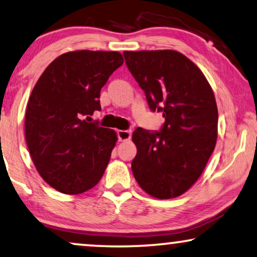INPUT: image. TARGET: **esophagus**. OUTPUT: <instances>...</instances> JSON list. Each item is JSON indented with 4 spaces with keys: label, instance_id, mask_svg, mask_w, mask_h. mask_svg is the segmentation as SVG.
Wrapping results in <instances>:
<instances>
[{
    "label": "esophagus",
    "instance_id": "obj_1",
    "mask_svg": "<svg viewBox=\"0 0 257 257\" xmlns=\"http://www.w3.org/2000/svg\"><path fill=\"white\" fill-rule=\"evenodd\" d=\"M118 139L120 141H127L131 139V135L132 132L131 131H126V130H120V131H118Z\"/></svg>",
    "mask_w": 257,
    "mask_h": 257
}]
</instances>
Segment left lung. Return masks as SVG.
Segmentation results:
<instances>
[{"label": "left lung", "instance_id": "left-lung-1", "mask_svg": "<svg viewBox=\"0 0 257 257\" xmlns=\"http://www.w3.org/2000/svg\"><path fill=\"white\" fill-rule=\"evenodd\" d=\"M124 57L151 110L162 111L166 119L160 132H133V176L154 198H176L196 183L214 151L213 90L202 70L177 51H125Z\"/></svg>", "mask_w": 257, "mask_h": 257}]
</instances>
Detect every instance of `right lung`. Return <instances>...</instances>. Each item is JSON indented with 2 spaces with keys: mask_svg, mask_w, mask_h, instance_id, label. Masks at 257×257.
<instances>
[{
  "mask_svg": "<svg viewBox=\"0 0 257 257\" xmlns=\"http://www.w3.org/2000/svg\"><path fill=\"white\" fill-rule=\"evenodd\" d=\"M122 62L119 52H67L37 81L25 112V139L37 172L55 190L83 193L105 172L117 133L88 119L101 110V89Z\"/></svg>",
  "mask_w": 257,
  "mask_h": 257,
  "instance_id": "add662e5",
  "label": "right lung"
}]
</instances>
